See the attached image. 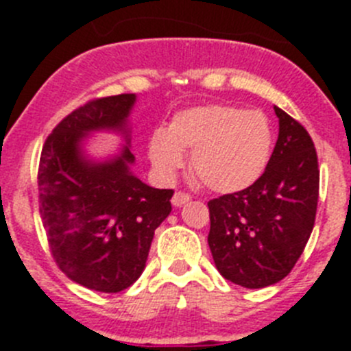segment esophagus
<instances>
[{
	"label": "esophagus",
	"mask_w": 351,
	"mask_h": 351,
	"mask_svg": "<svg viewBox=\"0 0 351 351\" xmlns=\"http://www.w3.org/2000/svg\"><path fill=\"white\" fill-rule=\"evenodd\" d=\"M191 200V197L188 193H182V191H176L172 197V206L173 207H181L184 204H188Z\"/></svg>",
	"instance_id": "obj_1"
}]
</instances>
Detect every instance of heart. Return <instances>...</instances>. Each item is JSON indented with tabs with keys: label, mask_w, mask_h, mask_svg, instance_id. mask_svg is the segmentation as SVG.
Here are the masks:
<instances>
[{
	"label": "heart",
	"mask_w": 351,
	"mask_h": 351,
	"mask_svg": "<svg viewBox=\"0 0 351 351\" xmlns=\"http://www.w3.org/2000/svg\"><path fill=\"white\" fill-rule=\"evenodd\" d=\"M272 149L271 123L262 112L230 105L181 110L167 130L149 137L147 154L161 178L172 179L191 151V170L218 193H235L262 176Z\"/></svg>",
	"instance_id": "obj_1"
}]
</instances>
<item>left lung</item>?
<instances>
[{
  "label": "left lung",
  "instance_id": "obj_1",
  "mask_svg": "<svg viewBox=\"0 0 351 351\" xmlns=\"http://www.w3.org/2000/svg\"><path fill=\"white\" fill-rule=\"evenodd\" d=\"M280 133L265 172L250 188L210 200L207 243L225 280L263 288L290 274L313 232L320 170L300 123L274 107Z\"/></svg>",
  "mask_w": 351,
  "mask_h": 351
}]
</instances>
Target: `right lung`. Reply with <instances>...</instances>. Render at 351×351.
<instances>
[{
	"instance_id": "1",
	"label": "right lung",
	"mask_w": 351,
	"mask_h": 351,
	"mask_svg": "<svg viewBox=\"0 0 351 351\" xmlns=\"http://www.w3.org/2000/svg\"><path fill=\"white\" fill-rule=\"evenodd\" d=\"M137 96L93 100L64 117L45 141L38 167L40 214L61 271L89 290L117 293L141 278L154 230L172 210V190L132 172L130 114ZM116 132L117 154L98 160L87 137Z\"/></svg>"
}]
</instances>
